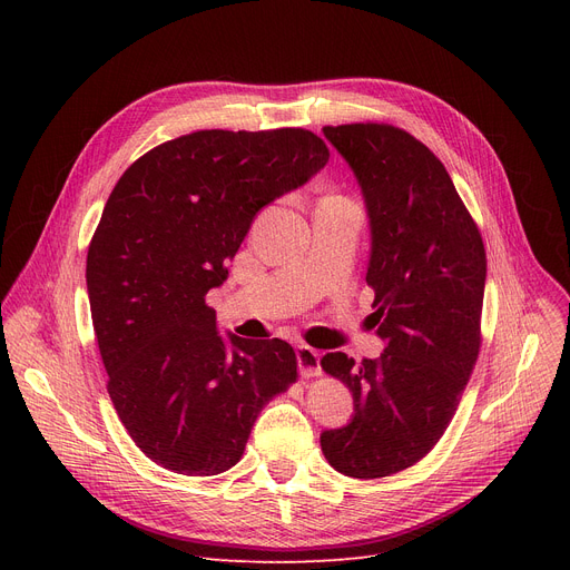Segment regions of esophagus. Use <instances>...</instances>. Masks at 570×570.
<instances>
[{"mask_svg":"<svg viewBox=\"0 0 570 570\" xmlns=\"http://www.w3.org/2000/svg\"><path fill=\"white\" fill-rule=\"evenodd\" d=\"M321 355L316 348L303 344L297 346V365H301V374L305 379H314V376H321Z\"/></svg>","mask_w":570,"mask_h":570,"instance_id":"obj_1","label":"esophagus"}]
</instances>
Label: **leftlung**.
<instances>
[{
	"instance_id": "obj_1",
	"label": "left lung",
	"mask_w": 570,
	"mask_h": 570,
	"mask_svg": "<svg viewBox=\"0 0 570 570\" xmlns=\"http://www.w3.org/2000/svg\"><path fill=\"white\" fill-rule=\"evenodd\" d=\"M363 187L372 256L376 361L325 353L353 421L321 434L331 466L383 478L421 462L451 425L481 353L488 258L478 224L428 145L385 122L323 127Z\"/></svg>"
}]
</instances>
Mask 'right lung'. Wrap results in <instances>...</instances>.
<instances>
[{"label": "right lung", "mask_w": 570, "mask_h": 570, "mask_svg": "<svg viewBox=\"0 0 570 570\" xmlns=\"http://www.w3.org/2000/svg\"><path fill=\"white\" fill-rule=\"evenodd\" d=\"M327 157L307 129H205L153 147L110 191L87 249L89 307L112 406L159 466L228 471L263 406L297 381L291 344L224 340L205 295L258 209Z\"/></svg>", "instance_id": "1"}]
</instances>
